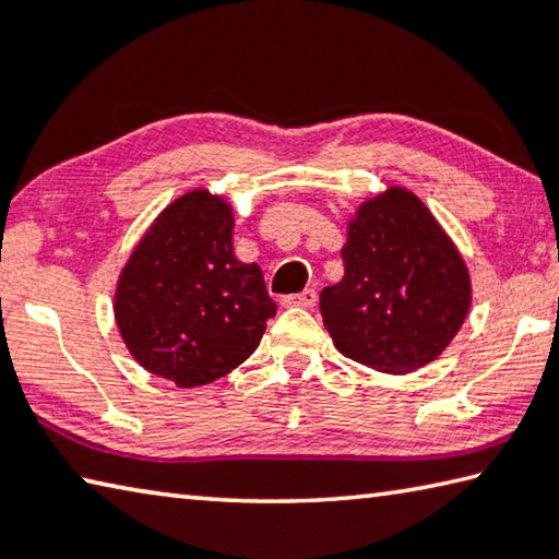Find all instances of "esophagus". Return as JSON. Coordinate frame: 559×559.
I'll return each instance as SVG.
<instances>
[{
	"label": "esophagus",
	"instance_id": "obj_1",
	"mask_svg": "<svg viewBox=\"0 0 559 559\" xmlns=\"http://www.w3.org/2000/svg\"><path fill=\"white\" fill-rule=\"evenodd\" d=\"M318 302V293L316 288H306L302 293H296V296H286L283 298V306H296V308H313Z\"/></svg>",
	"mask_w": 559,
	"mask_h": 559
}]
</instances>
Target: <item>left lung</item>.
I'll use <instances>...</instances> for the list:
<instances>
[{
  "label": "left lung",
  "instance_id": "left-lung-1",
  "mask_svg": "<svg viewBox=\"0 0 559 559\" xmlns=\"http://www.w3.org/2000/svg\"><path fill=\"white\" fill-rule=\"evenodd\" d=\"M345 276L320 290L335 347L359 365L406 374L437 359L471 306L466 263L431 212L392 187L359 206Z\"/></svg>",
  "mask_w": 559,
  "mask_h": 559
}]
</instances>
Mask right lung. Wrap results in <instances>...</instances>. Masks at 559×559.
<instances>
[{"mask_svg":"<svg viewBox=\"0 0 559 559\" xmlns=\"http://www.w3.org/2000/svg\"><path fill=\"white\" fill-rule=\"evenodd\" d=\"M231 229L224 200L189 192L157 216L122 269L120 335L145 370L177 386L231 372L276 316L261 269L234 257Z\"/></svg>","mask_w":559,"mask_h":559,"instance_id":"add662e5","label":"right lung"}]
</instances>
